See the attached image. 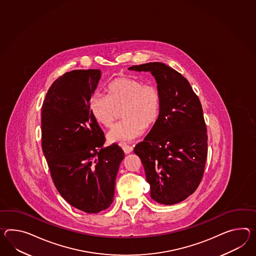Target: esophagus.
Returning <instances> with one entry per match:
<instances>
[{
  "label": "esophagus",
  "mask_w": 256,
  "mask_h": 256,
  "mask_svg": "<svg viewBox=\"0 0 256 256\" xmlns=\"http://www.w3.org/2000/svg\"><path fill=\"white\" fill-rule=\"evenodd\" d=\"M121 147H122V149H123V150H124V152H125L126 154H130L131 152L133 150V148H132L131 146L126 145V144H123Z\"/></svg>",
  "instance_id": "esophagus-1"
}]
</instances>
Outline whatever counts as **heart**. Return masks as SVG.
<instances>
[{
  "label": "heart",
  "mask_w": 256,
  "mask_h": 256,
  "mask_svg": "<svg viewBox=\"0 0 256 256\" xmlns=\"http://www.w3.org/2000/svg\"><path fill=\"white\" fill-rule=\"evenodd\" d=\"M88 109L94 120L110 128L122 110V118L107 138L111 142H126L142 135L160 118L162 94L154 83L128 76L114 78L107 86V95L95 94L88 102Z\"/></svg>",
  "instance_id": "heart-1"
}]
</instances>
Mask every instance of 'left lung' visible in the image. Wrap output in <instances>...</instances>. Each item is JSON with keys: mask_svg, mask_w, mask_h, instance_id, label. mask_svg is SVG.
<instances>
[{"mask_svg": "<svg viewBox=\"0 0 256 256\" xmlns=\"http://www.w3.org/2000/svg\"><path fill=\"white\" fill-rule=\"evenodd\" d=\"M150 72L162 94L160 118L134 148L144 164L150 197L171 206L194 194L207 158V131L202 107L187 80L162 62L133 66Z\"/></svg>", "mask_w": 256, "mask_h": 256, "instance_id": "1", "label": "left lung"}]
</instances>
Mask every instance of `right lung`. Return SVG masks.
I'll return each instance as SVG.
<instances>
[{
    "instance_id": "add662e5",
    "label": "right lung",
    "mask_w": 256,
    "mask_h": 256,
    "mask_svg": "<svg viewBox=\"0 0 256 256\" xmlns=\"http://www.w3.org/2000/svg\"><path fill=\"white\" fill-rule=\"evenodd\" d=\"M100 69L73 70L52 84L42 108V146L58 192L76 209L97 214L112 204L125 154L106 138L88 109Z\"/></svg>"
}]
</instances>
